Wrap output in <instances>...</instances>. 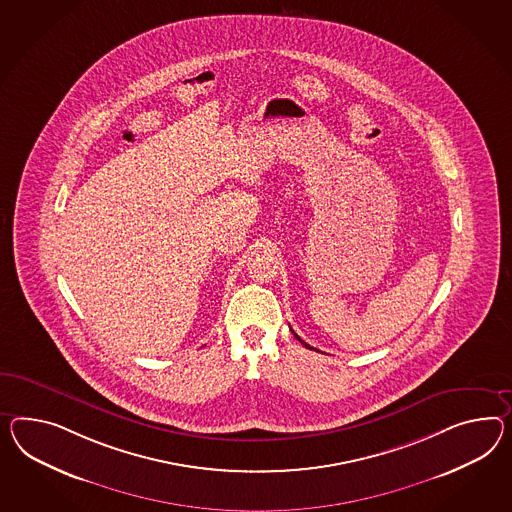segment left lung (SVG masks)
I'll return each instance as SVG.
<instances>
[{
  "mask_svg": "<svg viewBox=\"0 0 512 512\" xmlns=\"http://www.w3.org/2000/svg\"><path fill=\"white\" fill-rule=\"evenodd\" d=\"M291 332H293V330H291ZM293 334H295V332H293ZM295 338H297V340L301 341L302 345H304V347H308V349H314V347H310V345H308V343H304V341L301 340V338H299V336H297V334H295ZM314 351H317V349H314Z\"/></svg>",
  "mask_w": 512,
  "mask_h": 512,
  "instance_id": "1",
  "label": "left lung"
}]
</instances>
